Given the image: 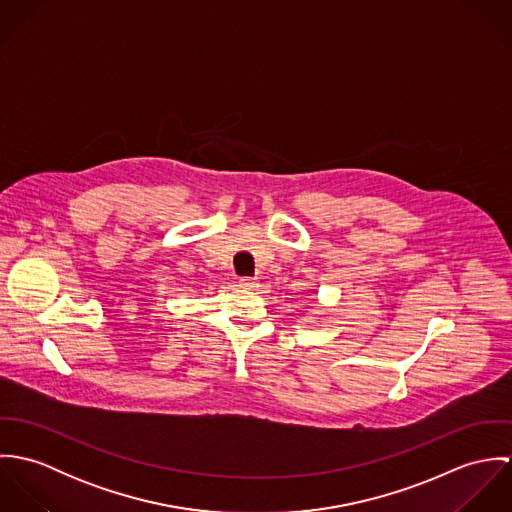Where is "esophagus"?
<instances>
[{"label": "esophagus", "instance_id": "1", "mask_svg": "<svg viewBox=\"0 0 512 512\" xmlns=\"http://www.w3.org/2000/svg\"><path fill=\"white\" fill-rule=\"evenodd\" d=\"M238 284H240V288H244V290H254V288H258V282H256L254 278H240Z\"/></svg>", "mask_w": 512, "mask_h": 512}]
</instances>
